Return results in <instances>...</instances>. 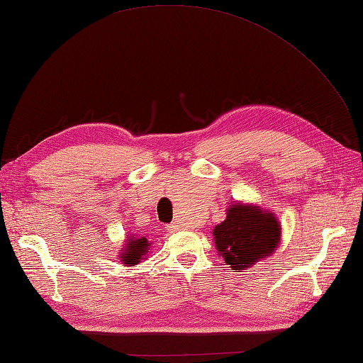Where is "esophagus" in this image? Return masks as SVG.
<instances>
[{
    "label": "esophagus",
    "instance_id": "34e87169",
    "mask_svg": "<svg viewBox=\"0 0 363 363\" xmlns=\"http://www.w3.org/2000/svg\"><path fill=\"white\" fill-rule=\"evenodd\" d=\"M179 229H181L179 223H172V224H168V225H167V230H168V232H172V233H173V232H178Z\"/></svg>",
    "mask_w": 363,
    "mask_h": 363
}]
</instances>
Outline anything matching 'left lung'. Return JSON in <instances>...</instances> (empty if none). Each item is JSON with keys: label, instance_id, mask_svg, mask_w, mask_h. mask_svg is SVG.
Wrapping results in <instances>:
<instances>
[{"label": "left lung", "instance_id": "1", "mask_svg": "<svg viewBox=\"0 0 363 363\" xmlns=\"http://www.w3.org/2000/svg\"><path fill=\"white\" fill-rule=\"evenodd\" d=\"M280 232L272 213H263L254 206L235 204L229 207L225 220L213 229V237L225 263L240 272L272 254L280 242Z\"/></svg>", "mask_w": 363, "mask_h": 363}]
</instances>
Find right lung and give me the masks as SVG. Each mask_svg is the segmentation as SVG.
Here are the masks:
<instances>
[{
  "instance_id": "right-lung-1",
  "label": "right lung",
  "mask_w": 363,
  "mask_h": 363,
  "mask_svg": "<svg viewBox=\"0 0 363 363\" xmlns=\"http://www.w3.org/2000/svg\"><path fill=\"white\" fill-rule=\"evenodd\" d=\"M148 247H150V242L145 237H140V238L130 237L128 244H126V249L122 252V255H121L123 264H130V266L138 264L140 258L143 255H147Z\"/></svg>"
}]
</instances>
